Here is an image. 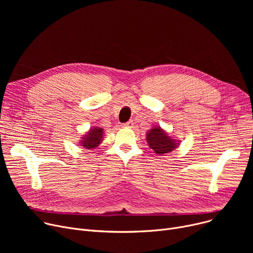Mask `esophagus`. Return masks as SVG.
<instances>
[{"label":"esophagus","mask_w":253,"mask_h":253,"mask_svg":"<svg viewBox=\"0 0 253 253\" xmlns=\"http://www.w3.org/2000/svg\"><path fill=\"white\" fill-rule=\"evenodd\" d=\"M132 126H133V121H128V122H126V123L123 124V127H129V128H131Z\"/></svg>","instance_id":"obj_1"}]
</instances>
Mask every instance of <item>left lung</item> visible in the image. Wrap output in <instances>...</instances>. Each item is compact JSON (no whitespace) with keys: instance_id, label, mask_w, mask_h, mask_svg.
<instances>
[{"instance_id":"left-lung-1","label":"left lung","mask_w":253,"mask_h":253,"mask_svg":"<svg viewBox=\"0 0 253 253\" xmlns=\"http://www.w3.org/2000/svg\"><path fill=\"white\" fill-rule=\"evenodd\" d=\"M147 140L149 142L150 148L155 151L158 155H163L170 153L176 148V143L170 136L166 134L160 127L153 128L147 134Z\"/></svg>"}]
</instances>
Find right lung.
Instances as JSON below:
<instances>
[{
    "label": "right lung",
    "instance_id": "add662e5",
    "mask_svg": "<svg viewBox=\"0 0 253 253\" xmlns=\"http://www.w3.org/2000/svg\"><path fill=\"white\" fill-rule=\"evenodd\" d=\"M101 138H102V129L93 128L88 132L86 137L82 140V144L86 149H95L100 143Z\"/></svg>",
    "mask_w": 253,
    "mask_h": 253
}]
</instances>
